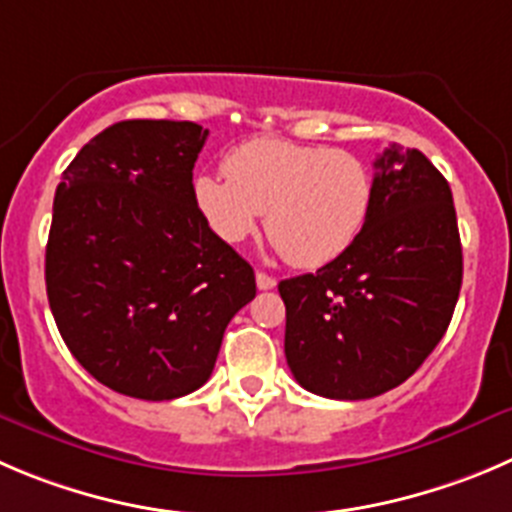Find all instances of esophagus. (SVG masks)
I'll return each mask as SVG.
<instances>
[{"label":"esophagus","mask_w":512,"mask_h":512,"mask_svg":"<svg viewBox=\"0 0 512 512\" xmlns=\"http://www.w3.org/2000/svg\"><path fill=\"white\" fill-rule=\"evenodd\" d=\"M256 286H259L261 291H269V289H274V286H276V279H274V276L264 274V271H256Z\"/></svg>","instance_id":"34e87169"}]
</instances>
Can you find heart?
Listing matches in <instances>:
<instances>
[{
    "instance_id": "obj_1",
    "label": "heart",
    "mask_w": 512,
    "mask_h": 512,
    "mask_svg": "<svg viewBox=\"0 0 512 512\" xmlns=\"http://www.w3.org/2000/svg\"><path fill=\"white\" fill-rule=\"evenodd\" d=\"M223 173L193 180V203L226 243L259 228L301 269L339 259L359 238L374 208V173L359 155L279 138H256L233 148Z\"/></svg>"
}]
</instances>
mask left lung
Here are the masks:
<instances>
[{
    "label": "left lung",
    "instance_id": "1",
    "mask_svg": "<svg viewBox=\"0 0 512 512\" xmlns=\"http://www.w3.org/2000/svg\"><path fill=\"white\" fill-rule=\"evenodd\" d=\"M372 216L316 274L279 284L296 382L329 399H369L405 382L447 332L462 284L452 191L415 148L374 160Z\"/></svg>",
    "mask_w": 512,
    "mask_h": 512
}]
</instances>
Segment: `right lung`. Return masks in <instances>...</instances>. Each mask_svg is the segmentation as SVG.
Segmentation results:
<instances>
[{"label": "right lung", "instance_id": "1", "mask_svg": "<svg viewBox=\"0 0 512 512\" xmlns=\"http://www.w3.org/2000/svg\"><path fill=\"white\" fill-rule=\"evenodd\" d=\"M196 123L123 120L62 173L45 253L47 299L72 357L135 399L208 382L256 276L193 203Z\"/></svg>", "mask_w": 512, "mask_h": 512}]
</instances>
